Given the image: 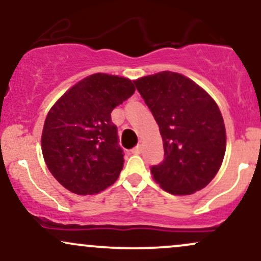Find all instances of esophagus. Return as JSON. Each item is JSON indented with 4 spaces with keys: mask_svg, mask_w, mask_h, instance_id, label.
Here are the masks:
<instances>
[{
    "mask_svg": "<svg viewBox=\"0 0 261 261\" xmlns=\"http://www.w3.org/2000/svg\"><path fill=\"white\" fill-rule=\"evenodd\" d=\"M130 152H131V153H133V154H140V153H141V146H140V145L136 146V147L131 149Z\"/></svg>",
    "mask_w": 261,
    "mask_h": 261,
    "instance_id": "esophagus-1",
    "label": "esophagus"
}]
</instances>
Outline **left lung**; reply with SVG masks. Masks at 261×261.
Instances as JSON below:
<instances>
[{
    "mask_svg": "<svg viewBox=\"0 0 261 261\" xmlns=\"http://www.w3.org/2000/svg\"><path fill=\"white\" fill-rule=\"evenodd\" d=\"M163 139L164 158L151 173L173 195L205 188L222 164L226 128L215 100L182 74L155 73L134 81Z\"/></svg>",
    "mask_w": 261,
    "mask_h": 261,
    "instance_id": "1",
    "label": "left lung"
}]
</instances>
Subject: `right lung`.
I'll return each mask as SVG.
<instances>
[{
    "label": "right lung",
    "instance_id": "right-lung-1",
    "mask_svg": "<svg viewBox=\"0 0 261 261\" xmlns=\"http://www.w3.org/2000/svg\"><path fill=\"white\" fill-rule=\"evenodd\" d=\"M130 80L106 73L87 77L68 89L45 119L41 149L62 187L93 195L114 184L124 167L113 109L134 94Z\"/></svg>",
    "mask_w": 261,
    "mask_h": 261
}]
</instances>
